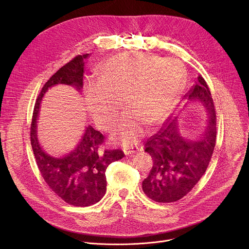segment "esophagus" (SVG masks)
Instances as JSON below:
<instances>
[{"mask_svg":"<svg viewBox=\"0 0 249 249\" xmlns=\"http://www.w3.org/2000/svg\"><path fill=\"white\" fill-rule=\"evenodd\" d=\"M139 151V148L138 147H125L124 149H123V152H124V154L126 155V156H129V155H132V154H135V153H137Z\"/></svg>","mask_w":249,"mask_h":249,"instance_id":"1","label":"esophagus"}]
</instances>
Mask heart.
I'll use <instances>...</instances> for the list:
<instances>
[{
	"mask_svg": "<svg viewBox=\"0 0 249 249\" xmlns=\"http://www.w3.org/2000/svg\"><path fill=\"white\" fill-rule=\"evenodd\" d=\"M185 69L173 58L128 51L106 61L98 69V81L85 89L87 109L95 124L109 130L123 98L127 111L112 132V139L134 144L143 135V124L159 123L171 109L183 87Z\"/></svg>",
	"mask_w": 249,
	"mask_h": 249,
	"instance_id": "b5f03b06",
	"label": "heart"
}]
</instances>
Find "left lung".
<instances>
[{
    "label": "left lung",
    "instance_id": "8db88e82",
    "mask_svg": "<svg viewBox=\"0 0 249 249\" xmlns=\"http://www.w3.org/2000/svg\"><path fill=\"white\" fill-rule=\"evenodd\" d=\"M186 96L200 101L209 112L208 126L201 138L191 140L181 135L176 118H169L146 142L145 152L154 162L142 187L150 199L159 203L178 201L188 194L204 175L216 146L215 105L202 76Z\"/></svg>",
    "mask_w": 249,
    "mask_h": 249
}]
</instances>
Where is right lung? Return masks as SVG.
Segmentation results:
<instances>
[{
  "label": "right lung",
  "mask_w": 249,
  "mask_h": 249,
  "mask_svg": "<svg viewBox=\"0 0 249 249\" xmlns=\"http://www.w3.org/2000/svg\"><path fill=\"white\" fill-rule=\"evenodd\" d=\"M89 54L78 55L60 68L43 86L35 102L30 126V143L38 169L49 188L66 203L76 207L91 206L106 192L105 171L107 166L124 157L121 150H100L104 136L88 126L79 144L62 158L47 155L37 139V118L42 97L55 85L83 88L85 59Z\"/></svg>",
  "instance_id": "right-lung-1"
}]
</instances>
